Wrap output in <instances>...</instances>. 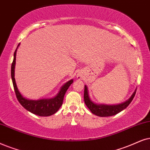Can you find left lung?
Segmentation results:
<instances>
[{"label":"left lung","mask_w":150,"mask_h":150,"mask_svg":"<svg viewBox=\"0 0 150 150\" xmlns=\"http://www.w3.org/2000/svg\"><path fill=\"white\" fill-rule=\"evenodd\" d=\"M136 91L134 93L129 99L124 103L120 104L117 105H96L88 97V89L86 86H84V102L87 106V107L90 109V111L93 113V114L98 115V116L101 117H107L114 115L123 109L128 107V105L133 100L134 96H135Z\"/></svg>","instance_id":"8db88e82"}]
</instances>
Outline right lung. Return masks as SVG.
<instances>
[{"label":"right lung","mask_w":150,"mask_h":150,"mask_svg":"<svg viewBox=\"0 0 150 150\" xmlns=\"http://www.w3.org/2000/svg\"><path fill=\"white\" fill-rule=\"evenodd\" d=\"M19 44L18 45V46ZM18 48V47H17ZM16 50H15L14 54V60L12 64L11 67V76H12L13 86L17 100H18L19 103L25 109H27L30 112L34 113V114L39 115V116H49L54 113H55L58 111L59 109L61 107L63 104V100L64 95H65L66 91L68 90L69 87L73 82V79L66 82L63 86L62 87L61 90L59 92L57 96L55 98L48 100H28L21 96L17 88L16 82L14 79V68L15 63H16Z\"/></svg>","instance_id":"add662e5"}]
</instances>
